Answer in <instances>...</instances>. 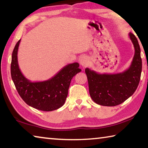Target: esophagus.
<instances>
[{
  "instance_id": "34e87169",
  "label": "esophagus",
  "mask_w": 148,
  "mask_h": 148,
  "mask_svg": "<svg viewBox=\"0 0 148 148\" xmlns=\"http://www.w3.org/2000/svg\"><path fill=\"white\" fill-rule=\"evenodd\" d=\"M79 61L80 64L82 65V66H86L89 63V59L87 56H82L81 57H80Z\"/></svg>"
}]
</instances>
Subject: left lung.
Wrapping results in <instances>:
<instances>
[{
	"label": "left lung",
	"instance_id": "obj_1",
	"mask_svg": "<svg viewBox=\"0 0 148 148\" xmlns=\"http://www.w3.org/2000/svg\"><path fill=\"white\" fill-rule=\"evenodd\" d=\"M129 36L134 47V56L128 69L117 74H99L88 68L85 70L90 96L95 103L117 106L132 96L137 89L142 72L140 47L136 36L131 32Z\"/></svg>",
	"mask_w": 148,
	"mask_h": 148
}]
</instances>
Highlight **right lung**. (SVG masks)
Wrapping results in <instances>:
<instances>
[{"mask_svg": "<svg viewBox=\"0 0 148 148\" xmlns=\"http://www.w3.org/2000/svg\"><path fill=\"white\" fill-rule=\"evenodd\" d=\"M21 40L12 52L11 76L16 88L25 103L34 108L45 112L56 110L63 106L68 95L71 79L81 72L77 62L69 64L46 81L32 82L20 71L17 51Z\"/></svg>", "mask_w": 148, "mask_h": 148, "instance_id": "right-lung-1", "label": "right lung"}]
</instances>
